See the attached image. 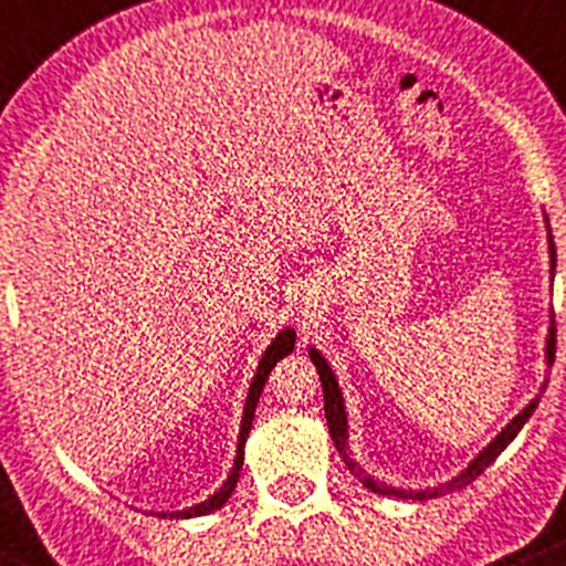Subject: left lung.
Listing matches in <instances>:
<instances>
[{
	"label": "left lung",
	"instance_id": "left-lung-1",
	"mask_svg": "<svg viewBox=\"0 0 566 566\" xmlns=\"http://www.w3.org/2000/svg\"><path fill=\"white\" fill-rule=\"evenodd\" d=\"M547 240H551V265L556 268V245H553V234H547ZM545 356H547V365H553V359H556V321H551V332H547V348H545ZM310 359L315 361L317 367V376H321V384H323V409H326V420H328V434H332L334 446H337L339 457H343V462L348 464L350 473L356 475V479L361 481V484L367 486V490H373L376 495H392V497H409V501H429V497H440L446 495V492H457L462 490V486L473 484L475 479H479L481 473H484L486 468H490L492 462H495L497 457L503 453V448L509 446V442L514 440V437L520 434V429H523L525 422H528V417L534 415L536 403H539V395H536L534 400H531L528 406H525L523 411H520L517 417H514L512 422H509L506 429L501 431V434L495 437V440L490 442V446L484 448V451L479 453V457L473 459V462L468 464V470H462V473L457 475V479H451L448 484H440L434 486V490H395V486H387L381 484V481H376L373 475H367L365 470L359 468V464L354 462V459L348 457V417H345V403H343V392H339L337 387V378H334L332 367H328V361L323 359L321 350L310 348ZM547 387V381H545ZM542 387V389H545ZM539 389V392H542Z\"/></svg>",
	"mask_w": 566,
	"mask_h": 566
}]
</instances>
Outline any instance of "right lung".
Listing matches in <instances>:
<instances>
[{
	"label": "right lung",
	"mask_w": 566,
	"mask_h": 566,
	"mask_svg": "<svg viewBox=\"0 0 566 566\" xmlns=\"http://www.w3.org/2000/svg\"><path fill=\"white\" fill-rule=\"evenodd\" d=\"M293 348H295V332H293V328H284V332H279L276 339H273V343L268 345L265 354H262L260 367H256V376H254V381H251V387H249V398H245V409H243V422H240L238 457H234V468H232V473H229V479L223 481L221 490H218L216 495L207 497V501H201V503H196V506L185 509V512H171V514L163 512L160 517H171V520L201 517V514L216 512V509H221L223 503L229 501V495H232L234 486H238L240 470H243V446H245V437H249V431H251V422H254V409H256V403H260L262 387H265L268 376H271V370H273V367H276V361L284 359V356H287V354H293Z\"/></svg>",
	"instance_id": "obj_1"
}]
</instances>
